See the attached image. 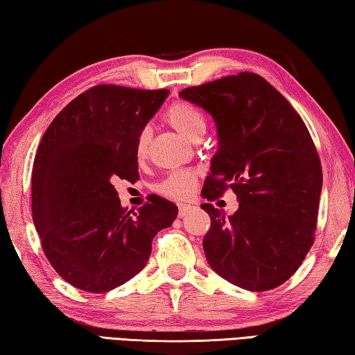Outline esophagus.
Returning a JSON list of instances; mask_svg holds the SVG:
<instances>
[{
  "label": "esophagus",
  "mask_w": 355,
  "mask_h": 355,
  "mask_svg": "<svg viewBox=\"0 0 355 355\" xmlns=\"http://www.w3.org/2000/svg\"><path fill=\"white\" fill-rule=\"evenodd\" d=\"M191 212V206L189 204H179V218H184Z\"/></svg>",
  "instance_id": "obj_1"
}]
</instances>
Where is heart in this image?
<instances>
[{
	"mask_svg": "<svg viewBox=\"0 0 355 355\" xmlns=\"http://www.w3.org/2000/svg\"><path fill=\"white\" fill-rule=\"evenodd\" d=\"M165 120L171 128L176 129L179 134L184 135L185 139L189 140H195L196 137H202V134L206 132V115H204V112L193 103H173L166 110ZM149 140H151V132H149V129H143L139 137H137L135 143V155L139 160H143L146 157ZM196 181L198 174L193 170L173 171L168 174L164 181H160L155 185V189H157V191L162 195L182 200V198H187L193 193Z\"/></svg>",
	"mask_w": 355,
	"mask_h": 355,
	"instance_id": "b5f03b06",
	"label": "heart"
}]
</instances>
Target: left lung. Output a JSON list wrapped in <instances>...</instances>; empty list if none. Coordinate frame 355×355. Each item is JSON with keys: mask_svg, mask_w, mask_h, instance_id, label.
<instances>
[{"mask_svg": "<svg viewBox=\"0 0 355 355\" xmlns=\"http://www.w3.org/2000/svg\"><path fill=\"white\" fill-rule=\"evenodd\" d=\"M179 96L212 115L218 151L202 187L214 201L226 189L239 209L212 204L202 240L212 270L250 291H266L295 275L315 241L322 171L307 126L291 104L256 73L189 87Z\"/></svg>", "mask_w": 355, "mask_h": 355, "instance_id": "obj_1", "label": "left lung"}]
</instances>
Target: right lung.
Returning <instances> with one entry per match:
<instances>
[{
    "label": "right lung",
    "mask_w": 355,
    "mask_h": 355,
    "mask_svg": "<svg viewBox=\"0 0 355 355\" xmlns=\"http://www.w3.org/2000/svg\"><path fill=\"white\" fill-rule=\"evenodd\" d=\"M168 90L101 84L62 109L33 166V220L49 263L68 284L105 293L145 268L153 239L178 216L151 195L134 212L121 207L115 179L135 182L137 137Z\"/></svg>",
    "instance_id": "add662e5"
}]
</instances>
